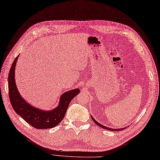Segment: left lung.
I'll return each mask as SVG.
<instances>
[{
	"label": "left lung",
	"mask_w": 160,
	"mask_h": 160,
	"mask_svg": "<svg viewBox=\"0 0 160 160\" xmlns=\"http://www.w3.org/2000/svg\"><path fill=\"white\" fill-rule=\"evenodd\" d=\"M91 117H92V120H93V121L95 122L97 125H98L99 127H102V128H104V129H106V130H109V131H122V130H124L125 128H125H118V129H115V128H109V127H105V126H103V125H101V124L100 123H99L98 122H97L95 119H93V117L91 115Z\"/></svg>",
	"instance_id": "obj_1"
}]
</instances>
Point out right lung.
<instances>
[{"label": "right lung", "instance_id": "1", "mask_svg": "<svg viewBox=\"0 0 160 160\" xmlns=\"http://www.w3.org/2000/svg\"><path fill=\"white\" fill-rule=\"evenodd\" d=\"M18 57V55L14 59L8 74V93L12 106L17 114L35 128L45 129L56 127L63 119L71 100L80 93V90L76 88L62 93L58 105L52 110L43 111L33 107L20 96L16 85L15 67Z\"/></svg>", "mask_w": 160, "mask_h": 160}]
</instances>
